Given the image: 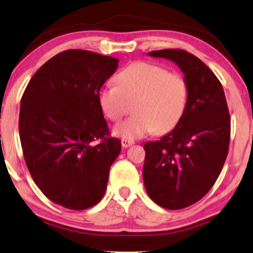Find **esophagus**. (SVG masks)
<instances>
[{"label":"esophagus","instance_id":"34e87169","mask_svg":"<svg viewBox=\"0 0 253 253\" xmlns=\"http://www.w3.org/2000/svg\"><path fill=\"white\" fill-rule=\"evenodd\" d=\"M133 144L132 140H126V139H122V146L124 147V149H126V147L131 146Z\"/></svg>","mask_w":253,"mask_h":253}]
</instances>
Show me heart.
<instances>
[{"instance_id": "b5f03b06", "label": "heart", "mask_w": 253, "mask_h": 253, "mask_svg": "<svg viewBox=\"0 0 253 253\" xmlns=\"http://www.w3.org/2000/svg\"><path fill=\"white\" fill-rule=\"evenodd\" d=\"M115 83L116 86L107 84L98 91L103 114L116 122L127 114L130 103L134 113L114 126L116 137L134 140L155 131L169 132L185 114L188 102L185 78L159 65L132 62L116 74Z\"/></svg>"}]
</instances>
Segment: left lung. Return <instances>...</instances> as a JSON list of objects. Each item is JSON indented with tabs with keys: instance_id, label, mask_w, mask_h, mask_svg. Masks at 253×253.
<instances>
[{
	"instance_id": "8db88e82",
	"label": "left lung",
	"mask_w": 253,
	"mask_h": 253,
	"mask_svg": "<svg viewBox=\"0 0 253 253\" xmlns=\"http://www.w3.org/2000/svg\"><path fill=\"white\" fill-rule=\"evenodd\" d=\"M174 62L185 75L188 102L176 126L144 145V186L157 205L170 211L201 200L217 180L228 156L230 115L216 75L198 57L179 48L149 52Z\"/></svg>"
}]
</instances>
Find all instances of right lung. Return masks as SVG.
Segmentation results:
<instances>
[{"label": "right lung", "mask_w": 253, "mask_h": 253, "mask_svg": "<svg viewBox=\"0 0 253 253\" xmlns=\"http://www.w3.org/2000/svg\"><path fill=\"white\" fill-rule=\"evenodd\" d=\"M120 60L67 50L45 62L25 88L19 138L30 174L52 202L84 211L103 198L121 142L109 130L98 91Z\"/></svg>", "instance_id": "add662e5"}]
</instances>
